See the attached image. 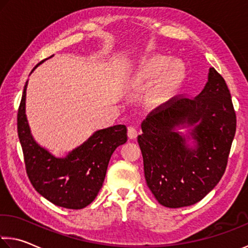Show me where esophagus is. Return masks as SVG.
Masks as SVG:
<instances>
[{
    "instance_id": "1",
    "label": "esophagus",
    "mask_w": 248,
    "mask_h": 248,
    "mask_svg": "<svg viewBox=\"0 0 248 248\" xmlns=\"http://www.w3.org/2000/svg\"><path fill=\"white\" fill-rule=\"evenodd\" d=\"M137 136H138V130H137V128L133 127V125H130V127L128 128V137L130 139H136Z\"/></svg>"
}]
</instances>
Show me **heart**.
<instances>
[{
	"label": "heart",
	"instance_id": "obj_1",
	"mask_svg": "<svg viewBox=\"0 0 248 248\" xmlns=\"http://www.w3.org/2000/svg\"><path fill=\"white\" fill-rule=\"evenodd\" d=\"M183 75V65L179 61H172L163 55H153L144 60L139 66L136 74L138 84H147L159 78L158 87L155 89V98L161 99L170 95Z\"/></svg>",
	"mask_w": 248,
	"mask_h": 248
}]
</instances>
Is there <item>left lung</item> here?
I'll list each match as a JSON object with an SVG mask.
<instances>
[{
    "mask_svg": "<svg viewBox=\"0 0 248 248\" xmlns=\"http://www.w3.org/2000/svg\"><path fill=\"white\" fill-rule=\"evenodd\" d=\"M178 127L191 129L184 136ZM141 129L144 178L156 201L171 209L201 201L222 179L236 131L225 80L211 67L198 96L172 98L149 113ZM191 138L194 148L186 144Z\"/></svg>",
    "mask_w": 248,
    "mask_h": 248,
    "instance_id": "left-lung-1",
    "label": "left lung"
}]
</instances>
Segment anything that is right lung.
<instances>
[{
    "label": "right lung",
    "instance_id": "add662e5",
    "mask_svg": "<svg viewBox=\"0 0 248 248\" xmlns=\"http://www.w3.org/2000/svg\"><path fill=\"white\" fill-rule=\"evenodd\" d=\"M26 88L27 81L17 112V133L31 183L55 205L84 209L96 199L103 186L113 151L127 141V127L117 124L98 130L65 158H57L41 147L31 133L25 113Z\"/></svg>",
    "mask_w": 248,
    "mask_h": 248
}]
</instances>
